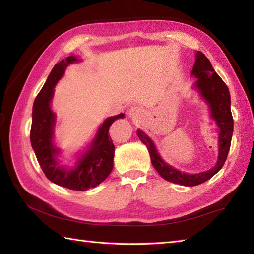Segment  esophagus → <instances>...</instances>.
<instances>
[{
	"label": "esophagus",
	"mask_w": 254,
	"mask_h": 254,
	"mask_svg": "<svg viewBox=\"0 0 254 254\" xmlns=\"http://www.w3.org/2000/svg\"><path fill=\"white\" fill-rule=\"evenodd\" d=\"M128 114L131 118H138V117H140V115L142 114V111L139 107H131L130 109H129Z\"/></svg>",
	"instance_id": "34e87169"
}]
</instances>
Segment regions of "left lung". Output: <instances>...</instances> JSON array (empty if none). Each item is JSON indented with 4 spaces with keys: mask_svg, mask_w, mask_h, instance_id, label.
Returning a JSON list of instances; mask_svg holds the SVG:
<instances>
[{
    "mask_svg": "<svg viewBox=\"0 0 254 254\" xmlns=\"http://www.w3.org/2000/svg\"><path fill=\"white\" fill-rule=\"evenodd\" d=\"M197 82L194 87L197 88L201 97L209 105L211 117L217 123L220 129L219 132V156L216 166L208 171L199 172V174H186L175 169L174 167L165 162L160 155L158 154L156 146L145 132L137 130V135L142 143H145L151 158V164L155 167L162 178L174 184L183 186H197L209 180L222 168L227 160L228 152L230 150L231 138L233 132V118L231 114V98L227 85L220 78V76L214 71L211 63L203 53H195V62L192 71H191Z\"/></svg>",
    "mask_w": 254,
    "mask_h": 254,
    "instance_id": "1",
    "label": "left lung"
}]
</instances>
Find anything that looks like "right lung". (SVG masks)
I'll use <instances>...</instances> for the list:
<instances>
[{"mask_svg":"<svg viewBox=\"0 0 254 254\" xmlns=\"http://www.w3.org/2000/svg\"><path fill=\"white\" fill-rule=\"evenodd\" d=\"M79 61L77 57L71 55L66 57V60H62L52 69L33 105L30 136L38 164L47 178L61 187L85 191L103 183L112 172L115 146L108 133L109 127L116 119L124 118L125 115L119 114L117 116L108 117L103 123L93 142L88 149L79 156L75 167L69 168L59 165L57 155L60 149L53 142L55 114L51 108V102L55 85L64 75L66 67Z\"/></svg>","mask_w":254,"mask_h":254,"instance_id":"right-lung-1","label":"right lung"}]
</instances>
